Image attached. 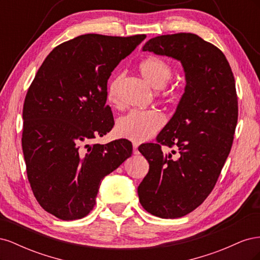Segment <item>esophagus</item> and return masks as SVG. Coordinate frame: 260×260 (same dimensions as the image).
<instances>
[{"instance_id": "1", "label": "esophagus", "mask_w": 260, "mask_h": 260, "mask_svg": "<svg viewBox=\"0 0 260 260\" xmlns=\"http://www.w3.org/2000/svg\"><path fill=\"white\" fill-rule=\"evenodd\" d=\"M138 147H139V144H138V143H133V153H135V154H139Z\"/></svg>"}]
</instances>
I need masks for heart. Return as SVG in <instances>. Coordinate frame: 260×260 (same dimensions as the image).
<instances>
[{
  "instance_id": "obj_1",
  "label": "heart",
  "mask_w": 260,
  "mask_h": 260,
  "mask_svg": "<svg viewBox=\"0 0 260 260\" xmlns=\"http://www.w3.org/2000/svg\"><path fill=\"white\" fill-rule=\"evenodd\" d=\"M139 70L144 80L153 88L158 89L160 99L170 103H177L182 96V88L179 84H167L174 75V67L164 58L151 56L140 62ZM123 74L115 75L106 88V100L112 105L119 103V89L123 80ZM166 122L164 114L157 109L151 111H133L117 120L116 130L122 138L141 143L153 138Z\"/></svg>"
}]
</instances>
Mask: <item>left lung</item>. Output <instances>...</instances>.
I'll list each match as a JSON object with an SVG mask.
<instances>
[{
  "mask_svg": "<svg viewBox=\"0 0 260 260\" xmlns=\"http://www.w3.org/2000/svg\"><path fill=\"white\" fill-rule=\"evenodd\" d=\"M143 51L180 60L185 73L175 115L156 143L139 147L149 164L138 187L141 205L156 217L180 218L206 200L231 151L239 114L235 80L224 54L194 34L155 37ZM162 146L176 149L165 154Z\"/></svg>",
  "mask_w": 260,
  "mask_h": 260,
  "instance_id": "obj_1",
  "label": "left lung"
}]
</instances>
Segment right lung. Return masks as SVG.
<instances>
[{
	"mask_svg": "<svg viewBox=\"0 0 260 260\" xmlns=\"http://www.w3.org/2000/svg\"><path fill=\"white\" fill-rule=\"evenodd\" d=\"M145 35H82L54 48L30 84L22 108L27 177L40 206L61 220L85 217L101 181L131 156L125 139L86 144L114 127L107 80Z\"/></svg>",
	"mask_w": 260,
	"mask_h": 260,
	"instance_id": "1",
	"label": "right lung"
}]
</instances>
